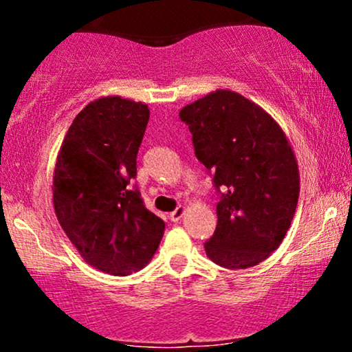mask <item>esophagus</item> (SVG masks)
Returning <instances> with one entry per match:
<instances>
[{
  "instance_id": "esophagus-1",
  "label": "esophagus",
  "mask_w": 352,
  "mask_h": 352,
  "mask_svg": "<svg viewBox=\"0 0 352 352\" xmlns=\"http://www.w3.org/2000/svg\"><path fill=\"white\" fill-rule=\"evenodd\" d=\"M184 213H185V207L175 208V210H173V212L170 213V220H172V221H179L180 218L184 217Z\"/></svg>"
}]
</instances>
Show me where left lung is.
Returning <instances> with one entry per match:
<instances>
[{"label": "left lung", "instance_id": "8db88e82", "mask_svg": "<svg viewBox=\"0 0 352 352\" xmlns=\"http://www.w3.org/2000/svg\"><path fill=\"white\" fill-rule=\"evenodd\" d=\"M180 119L188 125L197 159L223 188L207 256L230 270L261 263L288 233L300 197L288 137L263 107L228 89L185 106Z\"/></svg>", "mask_w": 352, "mask_h": 352}]
</instances>
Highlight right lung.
I'll return each instance as SVG.
<instances>
[{"label": "right lung", "instance_id": "add662e5", "mask_svg": "<svg viewBox=\"0 0 352 352\" xmlns=\"http://www.w3.org/2000/svg\"><path fill=\"white\" fill-rule=\"evenodd\" d=\"M148 117L147 104L120 96L92 100L56 159L52 204L60 228L86 263L116 276L142 270L164 236V220L129 188Z\"/></svg>", "mask_w": 352, "mask_h": 352}]
</instances>
